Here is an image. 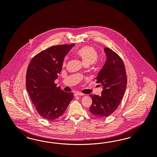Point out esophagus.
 <instances>
[{"mask_svg":"<svg viewBox=\"0 0 157 157\" xmlns=\"http://www.w3.org/2000/svg\"><path fill=\"white\" fill-rule=\"evenodd\" d=\"M74 95L76 96V95H84L85 94H82V93H79V92H76V93H75L74 94Z\"/></svg>","mask_w":157,"mask_h":157,"instance_id":"obj_1","label":"esophagus"}]
</instances>
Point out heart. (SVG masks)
<instances>
[{
	"label": "heart",
	"instance_id": "heart-1",
	"mask_svg": "<svg viewBox=\"0 0 157 157\" xmlns=\"http://www.w3.org/2000/svg\"><path fill=\"white\" fill-rule=\"evenodd\" d=\"M76 55L80 57L84 66L90 65L94 63L98 59V54L94 48L91 46H85L79 49ZM66 64V59L63 60V64Z\"/></svg>",
	"mask_w": 157,
	"mask_h": 157
}]
</instances>
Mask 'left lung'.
<instances>
[{
    "mask_svg": "<svg viewBox=\"0 0 157 157\" xmlns=\"http://www.w3.org/2000/svg\"><path fill=\"white\" fill-rule=\"evenodd\" d=\"M106 60L95 78L102 88L101 95L90 94L93 103L90 111L93 115L106 117L117 108L127 87V75L123 62L119 55L105 48Z\"/></svg>",
    "mask_w": 157,
    "mask_h": 157,
    "instance_id": "left-lung-1",
    "label": "left lung"
}]
</instances>
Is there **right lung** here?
<instances>
[{
	"label": "right lung",
	"instance_id": "add662e5",
	"mask_svg": "<svg viewBox=\"0 0 157 157\" xmlns=\"http://www.w3.org/2000/svg\"><path fill=\"white\" fill-rule=\"evenodd\" d=\"M75 45L53 46L36 55L29 64L26 87L33 104L43 118L61 116L73 98L54 83L62 71L64 57Z\"/></svg>",
	"mask_w": 157,
	"mask_h": 157
}]
</instances>
